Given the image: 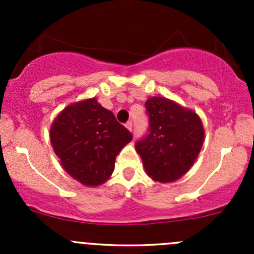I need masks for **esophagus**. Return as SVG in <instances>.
<instances>
[{
	"instance_id": "1",
	"label": "esophagus",
	"mask_w": 254,
	"mask_h": 254,
	"mask_svg": "<svg viewBox=\"0 0 254 254\" xmlns=\"http://www.w3.org/2000/svg\"><path fill=\"white\" fill-rule=\"evenodd\" d=\"M125 127H127L130 131H132V123L131 122H127V124H125Z\"/></svg>"
}]
</instances>
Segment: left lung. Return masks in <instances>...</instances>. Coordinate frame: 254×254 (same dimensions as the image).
I'll use <instances>...</instances> for the list:
<instances>
[{
    "label": "left lung",
    "mask_w": 254,
    "mask_h": 254,
    "mask_svg": "<svg viewBox=\"0 0 254 254\" xmlns=\"http://www.w3.org/2000/svg\"><path fill=\"white\" fill-rule=\"evenodd\" d=\"M148 131L135 143L146 173L156 182L168 183L188 172L204 141L201 120L194 112L161 97L145 103Z\"/></svg>",
    "instance_id": "8db88e82"
}]
</instances>
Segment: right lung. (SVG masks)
Instances as JSON below:
<instances>
[{
  "label": "right lung",
  "mask_w": 254,
  "mask_h": 254,
  "mask_svg": "<svg viewBox=\"0 0 254 254\" xmlns=\"http://www.w3.org/2000/svg\"><path fill=\"white\" fill-rule=\"evenodd\" d=\"M131 139V132L96 98L68 106L50 129L51 145L64 170L91 187L112 176L118 153Z\"/></svg>",
  "instance_id": "1"
}]
</instances>
